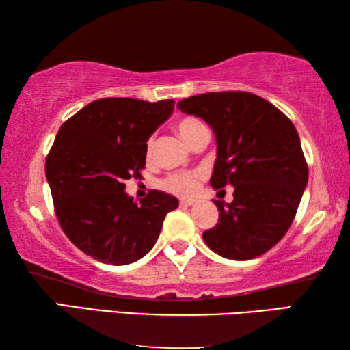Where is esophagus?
<instances>
[{
    "instance_id": "1",
    "label": "esophagus",
    "mask_w": 350,
    "mask_h": 350,
    "mask_svg": "<svg viewBox=\"0 0 350 350\" xmlns=\"http://www.w3.org/2000/svg\"><path fill=\"white\" fill-rule=\"evenodd\" d=\"M196 204V199H180V205L182 206H189Z\"/></svg>"
}]
</instances>
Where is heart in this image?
Instances as JSON below:
<instances>
[{"label": "heart", "instance_id": "obj_1", "mask_svg": "<svg viewBox=\"0 0 350 350\" xmlns=\"http://www.w3.org/2000/svg\"><path fill=\"white\" fill-rule=\"evenodd\" d=\"M177 133L180 134V137L191 146L193 142L198 139L200 133H204L206 126L202 122L198 120L196 117H183L177 122L176 125ZM154 150V137H150L146 142V154L151 156ZM204 179V171H179V173H170L165 177H162L159 182V187L165 191L177 194V196H191L198 191L200 180Z\"/></svg>", "mask_w": 350, "mask_h": 350}]
</instances>
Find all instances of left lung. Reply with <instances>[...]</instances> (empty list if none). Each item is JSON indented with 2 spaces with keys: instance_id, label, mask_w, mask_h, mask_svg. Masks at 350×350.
Instances as JSON below:
<instances>
[{
  "instance_id": "8db88e82",
  "label": "left lung",
  "mask_w": 350,
  "mask_h": 350,
  "mask_svg": "<svg viewBox=\"0 0 350 350\" xmlns=\"http://www.w3.org/2000/svg\"><path fill=\"white\" fill-rule=\"evenodd\" d=\"M177 108L215 131L211 187H234L232 204L215 200L219 222L202 233L204 241L228 259L260 256L287 233L309 179L295 125L275 105L245 91L200 94Z\"/></svg>"
}]
</instances>
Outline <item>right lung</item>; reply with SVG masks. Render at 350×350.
Returning a JSON list of instances; mask_svg holds the SVG:
<instances>
[{"mask_svg":"<svg viewBox=\"0 0 350 350\" xmlns=\"http://www.w3.org/2000/svg\"><path fill=\"white\" fill-rule=\"evenodd\" d=\"M173 109L174 100L98 98L58 129L46 177L60 227L88 256L112 265L144 258L167 213L179 206L174 196L156 189L139 205L125 193V180L142 177L146 140Z\"/></svg>","mask_w":350,"mask_h":350,"instance_id":"obj_1","label":"right lung"}]
</instances>
